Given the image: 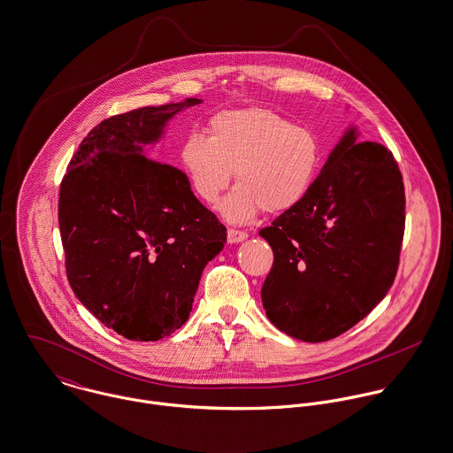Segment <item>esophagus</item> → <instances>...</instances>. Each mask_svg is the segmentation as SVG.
<instances>
[{"label": "esophagus", "mask_w": 453, "mask_h": 453, "mask_svg": "<svg viewBox=\"0 0 453 453\" xmlns=\"http://www.w3.org/2000/svg\"><path fill=\"white\" fill-rule=\"evenodd\" d=\"M247 238H249V233H245L242 229H234V227L227 229V242L229 243H240V242H243Z\"/></svg>", "instance_id": "34e87169"}]
</instances>
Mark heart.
I'll list each match as a JSON object with an SVG mask.
<instances>
[{"label": "heart", "instance_id": "heart-1", "mask_svg": "<svg viewBox=\"0 0 453 453\" xmlns=\"http://www.w3.org/2000/svg\"><path fill=\"white\" fill-rule=\"evenodd\" d=\"M180 161L203 202L217 203L233 168L238 182L222 203L231 222H247L262 208L281 211L301 200L319 161V141L265 107L222 111L210 118L208 137L189 134L180 146Z\"/></svg>", "mask_w": 453, "mask_h": 453}]
</instances>
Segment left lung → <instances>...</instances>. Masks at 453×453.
<instances>
[{"instance_id": "8db88e82", "label": "left lung", "mask_w": 453, "mask_h": 453, "mask_svg": "<svg viewBox=\"0 0 453 453\" xmlns=\"http://www.w3.org/2000/svg\"><path fill=\"white\" fill-rule=\"evenodd\" d=\"M258 234L274 253L262 285L271 323L303 342L335 339L395 283L404 186L393 152L349 130L299 202Z\"/></svg>"}]
</instances>
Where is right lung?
I'll list each match as a JSON object with an SVG mask.
<instances>
[{
	"label": "right lung",
	"instance_id": "add662e5",
	"mask_svg": "<svg viewBox=\"0 0 453 453\" xmlns=\"http://www.w3.org/2000/svg\"><path fill=\"white\" fill-rule=\"evenodd\" d=\"M188 99L101 121L60 182L58 227L74 296L130 341H159L189 318L203 269L226 245V226L188 175L144 146Z\"/></svg>",
	"mask_w": 453,
	"mask_h": 453
}]
</instances>
